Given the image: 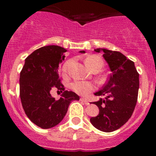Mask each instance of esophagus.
<instances>
[{"label": "esophagus", "mask_w": 156, "mask_h": 156, "mask_svg": "<svg viewBox=\"0 0 156 156\" xmlns=\"http://www.w3.org/2000/svg\"><path fill=\"white\" fill-rule=\"evenodd\" d=\"M80 101H82V102L84 103V104L86 105H90V103H89V101H88L87 99L83 98H81Z\"/></svg>", "instance_id": "34e87169"}]
</instances>
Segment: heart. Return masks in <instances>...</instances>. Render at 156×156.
<instances>
[{
  "instance_id": "1",
  "label": "heart",
  "mask_w": 156,
  "mask_h": 156,
  "mask_svg": "<svg viewBox=\"0 0 156 156\" xmlns=\"http://www.w3.org/2000/svg\"><path fill=\"white\" fill-rule=\"evenodd\" d=\"M70 64V62H66L63 66V72L66 73L69 68V66ZM85 65L88 69L90 70L94 68H101L103 65V62L100 57L97 55H90L86 58L85 59ZM71 88L76 93L79 94L81 95H86L88 93H90L94 89V86L88 82H84V81L76 80L74 81L71 84Z\"/></svg>"
}]
</instances>
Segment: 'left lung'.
<instances>
[{
    "label": "left lung",
    "mask_w": 156,
    "mask_h": 156,
    "mask_svg": "<svg viewBox=\"0 0 156 156\" xmlns=\"http://www.w3.org/2000/svg\"><path fill=\"white\" fill-rule=\"evenodd\" d=\"M94 51L103 52L111 74L106 84L96 96H105L95 104L99 114L90 119L91 124L103 132H112L124 125L131 117L137 104L139 89V74L134 62L119 51L97 48ZM80 53H85L80 51Z\"/></svg>",
    "instance_id": "obj_1"
}]
</instances>
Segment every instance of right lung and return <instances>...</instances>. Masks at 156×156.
Segmentation results:
<instances>
[{
	"label": "right lung",
	"mask_w": 156,
	"mask_h": 156,
	"mask_svg": "<svg viewBox=\"0 0 156 156\" xmlns=\"http://www.w3.org/2000/svg\"><path fill=\"white\" fill-rule=\"evenodd\" d=\"M66 49L56 45L44 46L34 51L25 59L20 73L19 88L23 108L29 119L42 129H49L63 119L73 101L80 97L65 90L55 100L51 90L62 92L64 86L59 79V65L65 60Z\"/></svg>",
	"instance_id": "add662e5"
}]
</instances>
